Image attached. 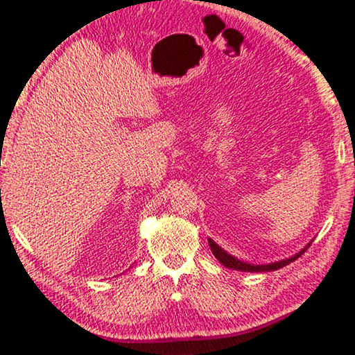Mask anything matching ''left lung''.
<instances>
[{
  "label": "left lung",
  "mask_w": 355,
  "mask_h": 355,
  "mask_svg": "<svg viewBox=\"0 0 355 355\" xmlns=\"http://www.w3.org/2000/svg\"><path fill=\"white\" fill-rule=\"evenodd\" d=\"M209 248H211L212 254L216 256V259L223 262V266H226V268H229V269L245 270V272H264V270L268 272V270H277V269L284 268V266H287V264H291V262L297 259V257H301L304 251H307V249H304V251L295 254L294 257H289V259L279 261V262H272V264H268V266H254V264H248V262H243V261L236 259V257H232L231 254H227L224 249H220L212 239H209Z\"/></svg>",
  "instance_id": "1"
}]
</instances>
